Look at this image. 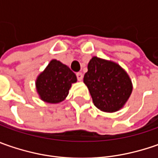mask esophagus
Masks as SVG:
<instances>
[{"mask_svg":"<svg viewBox=\"0 0 158 158\" xmlns=\"http://www.w3.org/2000/svg\"><path fill=\"white\" fill-rule=\"evenodd\" d=\"M76 77H77V80H78V81H82V78H83V75H82V73H81V72L76 73Z\"/></svg>","mask_w":158,"mask_h":158,"instance_id":"1","label":"esophagus"}]
</instances>
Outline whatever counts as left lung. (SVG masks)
<instances>
[{"mask_svg": "<svg viewBox=\"0 0 158 158\" xmlns=\"http://www.w3.org/2000/svg\"><path fill=\"white\" fill-rule=\"evenodd\" d=\"M83 82L88 87L94 106L106 112L121 109L130 97V77L118 64L94 56L88 64Z\"/></svg>", "mask_w": 158, "mask_h": 158, "instance_id": "1", "label": "left lung"}]
</instances>
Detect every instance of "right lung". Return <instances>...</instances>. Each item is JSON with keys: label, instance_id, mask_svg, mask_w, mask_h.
Listing matches in <instances>:
<instances>
[{"label": "right lung", "instance_id": "right-lung-1", "mask_svg": "<svg viewBox=\"0 0 158 158\" xmlns=\"http://www.w3.org/2000/svg\"><path fill=\"white\" fill-rule=\"evenodd\" d=\"M77 81L75 73L57 60H52L36 80V89L40 99L58 104L67 98L72 83Z\"/></svg>", "mask_w": 158, "mask_h": 158}]
</instances>
